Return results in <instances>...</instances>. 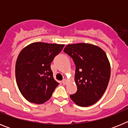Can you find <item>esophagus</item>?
Instances as JSON below:
<instances>
[{
	"instance_id": "34e87169",
	"label": "esophagus",
	"mask_w": 128,
	"mask_h": 128,
	"mask_svg": "<svg viewBox=\"0 0 128 128\" xmlns=\"http://www.w3.org/2000/svg\"><path fill=\"white\" fill-rule=\"evenodd\" d=\"M62 82H63V84H66V82H67V80H66V79H64V80L62 81Z\"/></svg>"
}]
</instances>
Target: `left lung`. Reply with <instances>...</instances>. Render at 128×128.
I'll list each match as a JSON object with an SVG mask.
<instances>
[{
	"mask_svg": "<svg viewBox=\"0 0 128 128\" xmlns=\"http://www.w3.org/2000/svg\"><path fill=\"white\" fill-rule=\"evenodd\" d=\"M63 51L76 65L78 90L70 98L80 106L94 104L103 96L110 78V63L106 53L98 46L84 43L67 45Z\"/></svg>",
	"mask_w": 128,
	"mask_h": 128,
	"instance_id": "8db88e82",
	"label": "left lung"
}]
</instances>
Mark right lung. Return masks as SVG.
I'll list each match as a JSON object with an SVG mask.
<instances>
[{"instance_id":"1","label":"right lung","mask_w":128,"mask_h":128,"mask_svg":"<svg viewBox=\"0 0 128 128\" xmlns=\"http://www.w3.org/2000/svg\"><path fill=\"white\" fill-rule=\"evenodd\" d=\"M65 45L34 42L21 50L15 65L20 93L32 103L43 104L51 98L59 83L53 78L50 63Z\"/></svg>"}]
</instances>
